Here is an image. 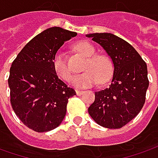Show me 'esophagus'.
<instances>
[{"label": "esophagus", "instance_id": "1", "mask_svg": "<svg viewBox=\"0 0 158 158\" xmlns=\"http://www.w3.org/2000/svg\"><path fill=\"white\" fill-rule=\"evenodd\" d=\"M75 92H76V94H77V95H79H79H81V94L84 93L83 91H80V90H76Z\"/></svg>", "mask_w": 158, "mask_h": 158}]
</instances>
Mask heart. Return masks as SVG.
<instances>
[{
	"label": "heart",
	"mask_w": 158,
	"mask_h": 158,
	"mask_svg": "<svg viewBox=\"0 0 158 158\" xmlns=\"http://www.w3.org/2000/svg\"><path fill=\"white\" fill-rule=\"evenodd\" d=\"M75 49L88 57L82 73L75 75L72 79V85L78 88L93 86L99 81L104 84L110 79L113 72V65L109 56L102 53H95L96 49L88 41H79L75 45ZM53 70L60 79L68 81L71 79V70L65 61L64 52L59 51L52 59Z\"/></svg>",
	"instance_id": "heart-1"
}]
</instances>
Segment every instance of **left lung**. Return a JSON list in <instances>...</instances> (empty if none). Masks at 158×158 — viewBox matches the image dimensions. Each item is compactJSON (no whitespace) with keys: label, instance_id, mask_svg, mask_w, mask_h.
I'll return each mask as SVG.
<instances>
[{"label":"left lung","instance_id":"8db88e82","mask_svg":"<svg viewBox=\"0 0 158 158\" xmlns=\"http://www.w3.org/2000/svg\"><path fill=\"white\" fill-rule=\"evenodd\" d=\"M99 44L113 64V76L106 89L95 92V100L88 112L98 124L118 129L140 112L149 87L146 63L135 48L110 33L85 35Z\"/></svg>","mask_w":158,"mask_h":158}]
</instances>
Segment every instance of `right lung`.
Listing matches in <instances>:
<instances>
[{"label": "right lung", "instance_id": "1", "mask_svg": "<svg viewBox=\"0 0 158 158\" xmlns=\"http://www.w3.org/2000/svg\"><path fill=\"white\" fill-rule=\"evenodd\" d=\"M77 33L59 27L36 35L19 52L10 67V102L16 116L28 128L47 132L57 128L66 113L68 98L76 93L59 79L52 59Z\"/></svg>", "mask_w": 158, "mask_h": 158}]
</instances>
